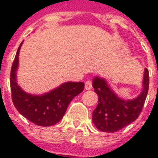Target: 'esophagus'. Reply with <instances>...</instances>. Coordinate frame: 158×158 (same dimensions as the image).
Listing matches in <instances>:
<instances>
[{"label":"esophagus","mask_w":158,"mask_h":158,"mask_svg":"<svg viewBox=\"0 0 158 158\" xmlns=\"http://www.w3.org/2000/svg\"><path fill=\"white\" fill-rule=\"evenodd\" d=\"M93 89V84L90 80H87L85 82V89L86 90H90V89Z\"/></svg>","instance_id":"1"}]
</instances>
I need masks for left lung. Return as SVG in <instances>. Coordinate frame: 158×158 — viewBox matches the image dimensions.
<instances>
[{
    "instance_id": "left-lung-1",
    "label": "left lung",
    "mask_w": 158,
    "mask_h": 158,
    "mask_svg": "<svg viewBox=\"0 0 158 158\" xmlns=\"http://www.w3.org/2000/svg\"><path fill=\"white\" fill-rule=\"evenodd\" d=\"M142 93L133 100H123L110 89L104 79L95 77L93 86L98 104L93 112V122L99 130L114 133L134 122L142 111L149 87L148 69L145 68Z\"/></svg>"
}]
</instances>
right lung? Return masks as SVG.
Returning <instances> with one entry per match:
<instances>
[{
    "mask_svg": "<svg viewBox=\"0 0 158 158\" xmlns=\"http://www.w3.org/2000/svg\"><path fill=\"white\" fill-rule=\"evenodd\" d=\"M19 47L10 71V90L12 101L23 117L39 126H51L59 122L64 116L70 102L83 92V82H67L43 95H32L21 89L16 82L19 65Z\"/></svg>",
    "mask_w": 158,
    "mask_h": 158,
    "instance_id": "1",
    "label": "right lung"
}]
</instances>
